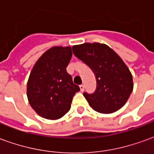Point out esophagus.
<instances>
[{
    "label": "esophagus",
    "mask_w": 154,
    "mask_h": 154,
    "mask_svg": "<svg viewBox=\"0 0 154 154\" xmlns=\"http://www.w3.org/2000/svg\"><path fill=\"white\" fill-rule=\"evenodd\" d=\"M79 87H80V90H81V91H84V85L83 84H82V85H80V86H79Z\"/></svg>",
    "instance_id": "esophagus-1"
}]
</instances>
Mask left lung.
Returning <instances> with one entry per match:
<instances>
[{"instance_id": "obj_1", "label": "left lung", "mask_w": 154, "mask_h": 154, "mask_svg": "<svg viewBox=\"0 0 154 154\" xmlns=\"http://www.w3.org/2000/svg\"><path fill=\"white\" fill-rule=\"evenodd\" d=\"M72 52L93 72L97 88L83 96L94 110L113 113L126 103L133 91V78L123 60L109 46L99 43L75 45Z\"/></svg>"}]
</instances>
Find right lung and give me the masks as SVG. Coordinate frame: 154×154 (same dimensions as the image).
I'll return each mask as SVG.
<instances>
[{
	"mask_svg": "<svg viewBox=\"0 0 154 154\" xmlns=\"http://www.w3.org/2000/svg\"><path fill=\"white\" fill-rule=\"evenodd\" d=\"M72 53L70 47H54L46 51L32 69L27 97L31 107L42 117L57 119L71 108L80 87L73 83L67 67Z\"/></svg>",
	"mask_w": 154,
	"mask_h": 154,
	"instance_id": "obj_1",
	"label": "right lung"
}]
</instances>
